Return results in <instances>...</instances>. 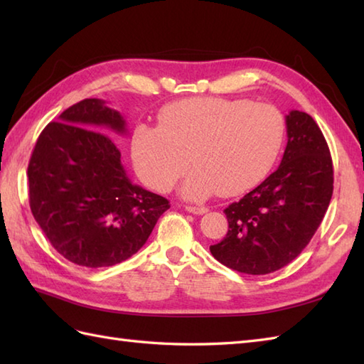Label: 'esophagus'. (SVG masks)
<instances>
[{"mask_svg":"<svg viewBox=\"0 0 364 364\" xmlns=\"http://www.w3.org/2000/svg\"><path fill=\"white\" fill-rule=\"evenodd\" d=\"M186 211L192 213V214H197V215H202V214L208 213V208H205V206H186Z\"/></svg>","mask_w":364,"mask_h":364,"instance_id":"esophagus-1","label":"esophagus"}]
</instances>
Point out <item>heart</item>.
I'll use <instances>...</instances> for the list:
<instances>
[{
  "mask_svg": "<svg viewBox=\"0 0 364 364\" xmlns=\"http://www.w3.org/2000/svg\"><path fill=\"white\" fill-rule=\"evenodd\" d=\"M159 127L141 125L133 136L134 166L149 186L168 191L196 168L181 186L184 198L220 192L235 196L257 184L282 151L283 114L267 103L219 97L175 102L158 115Z\"/></svg>",
  "mask_w": 364,
  "mask_h": 364,
  "instance_id": "b5f03b06",
  "label": "heart"
}]
</instances>
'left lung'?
Here are the masks:
<instances>
[{"mask_svg":"<svg viewBox=\"0 0 364 364\" xmlns=\"http://www.w3.org/2000/svg\"><path fill=\"white\" fill-rule=\"evenodd\" d=\"M288 144L282 164L225 211L228 233L210 247L237 272L264 275L296 259L326 215L333 194V164L326 137L311 115H286Z\"/></svg>","mask_w":364,"mask_h":364,"instance_id":"obj_1","label":"left lung"}]
</instances>
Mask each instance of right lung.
Segmentation results:
<instances>
[{"mask_svg": "<svg viewBox=\"0 0 364 364\" xmlns=\"http://www.w3.org/2000/svg\"><path fill=\"white\" fill-rule=\"evenodd\" d=\"M106 127L127 133L103 100L68 107L38 136L28 166L29 206L51 245L84 267L128 259L151 235L168 200L133 184Z\"/></svg>", "mask_w": 364, "mask_h": 364, "instance_id": "obj_1", "label": "right lung"}]
</instances>
